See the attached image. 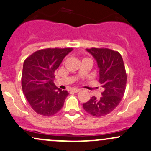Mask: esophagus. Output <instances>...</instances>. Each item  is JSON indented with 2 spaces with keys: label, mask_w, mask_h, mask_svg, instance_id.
<instances>
[{
  "label": "esophagus",
  "mask_w": 151,
  "mask_h": 151,
  "mask_svg": "<svg viewBox=\"0 0 151 151\" xmlns=\"http://www.w3.org/2000/svg\"><path fill=\"white\" fill-rule=\"evenodd\" d=\"M71 91H72V92H74V93H79V92L80 91V89L74 88V89H72V90H71Z\"/></svg>",
  "instance_id": "esophagus-1"
}]
</instances>
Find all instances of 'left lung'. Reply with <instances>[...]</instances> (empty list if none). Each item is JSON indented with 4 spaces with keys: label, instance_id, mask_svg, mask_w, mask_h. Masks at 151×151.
Listing matches in <instances>:
<instances>
[{
    "label": "left lung",
    "instance_id": "8db88e82",
    "mask_svg": "<svg viewBox=\"0 0 151 151\" xmlns=\"http://www.w3.org/2000/svg\"><path fill=\"white\" fill-rule=\"evenodd\" d=\"M86 50L96 60L99 68V82L102 96L98 99L92 97L83 104L88 114L99 117L107 115L121 102L127 84V74L121 54L109 48H87Z\"/></svg>",
    "mask_w": 151,
    "mask_h": 151
}]
</instances>
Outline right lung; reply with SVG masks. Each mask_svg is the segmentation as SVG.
I'll return each mask as SVG.
<instances>
[{"instance_id":"add662e5","label":"right lung","mask_w":151,"mask_h":151,"mask_svg":"<svg viewBox=\"0 0 151 151\" xmlns=\"http://www.w3.org/2000/svg\"><path fill=\"white\" fill-rule=\"evenodd\" d=\"M73 48L39 50L25 59L22 75L23 93L32 109L49 116L59 111L69 95L55 85L54 72Z\"/></svg>"}]
</instances>
